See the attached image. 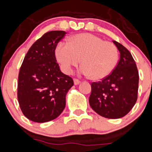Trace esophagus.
<instances>
[{"instance_id": "34e87169", "label": "esophagus", "mask_w": 152, "mask_h": 152, "mask_svg": "<svg viewBox=\"0 0 152 152\" xmlns=\"http://www.w3.org/2000/svg\"><path fill=\"white\" fill-rule=\"evenodd\" d=\"M73 82H74V84L75 85H78V84H79L81 83V81L79 80V79H73Z\"/></svg>"}]
</instances>
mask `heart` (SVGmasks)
I'll use <instances>...</instances> for the list:
<instances>
[{
	"label": "heart",
	"instance_id": "1",
	"mask_svg": "<svg viewBox=\"0 0 152 152\" xmlns=\"http://www.w3.org/2000/svg\"><path fill=\"white\" fill-rule=\"evenodd\" d=\"M55 57L66 74H71L73 67L77 66L81 59V73L100 80L109 76L116 68L119 52L113 43L90 33H80L69 38L68 43L59 42Z\"/></svg>",
	"mask_w": 152,
	"mask_h": 152
}]
</instances>
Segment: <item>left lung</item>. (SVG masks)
I'll list each match as a JSON object with an SVG mask.
<instances>
[{
    "label": "left lung",
    "mask_w": 152,
    "mask_h": 152,
    "mask_svg": "<svg viewBox=\"0 0 152 152\" xmlns=\"http://www.w3.org/2000/svg\"><path fill=\"white\" fill-rule=\"evenodd\" d=\"M113 42L120 52V59L109 76L91 84L89 102L100 116L119 119L128 114L136 103L139 75L128 49L117 41Z\"/></svg>",
    "instance_id": "8db88e82"
}]
</instances>
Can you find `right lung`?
Wrapping results in <instances>:
<instances>
[{
    "instance_id": "right-lung-1",
    "label": "right lung",
    "mask_w": 152,
    "mask_h": 152,
    "mask_svg": "<svg viewBox=\"0 0 152 152\" xmlns=\"http://www.w3.org/2000/svg\"><path fill=\"white\" fill-rule=\"evenodd\" d=\"M66 34L53 30L43 35L31 46L20 68L17 98L22 114L35 122L56 119L65 107V96L73 80L61 72L55 48Z\"/></svg>"
}]
</instances>
